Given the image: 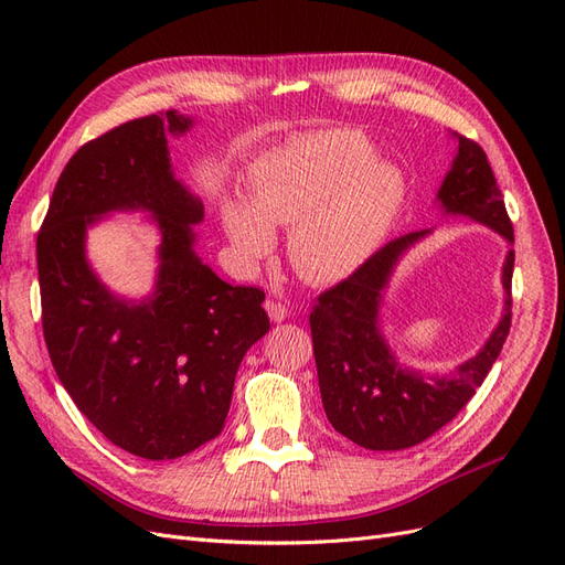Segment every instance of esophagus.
Masks as SVG:
<instances>
[{"label": "esophagus", "mask_w": 565, "mask_h": 565, "mask_svg": "<svg viewBox=\"0 0 565 565\" xmlns=\"http://www.w3.org/2000/svg\"><path fill=\"white\" fill-rule=\"evenodd\" d=\"M266 311L270 316L273 322H282L287 316H289V309L282 303V301H276V299H268L266 301Z\"/></svg>", "instance_id": "34e87169"}]
</instances>
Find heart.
I'll list each match as a JSON object with an SVG mask.
<instances>
[{"label":"heart","mask_w":565,"mask_h":565,"mask_svg":"<svg viewBox=\"0 0 565 565\" xmlns=\"http://www.w3.org/2000/svg\"><path fill=\"white\" fill-rule=\"evenodd\" d=\"M403 181L372 160V146L349 129L299 134L273 148L249 179V202L224 212L228 241L247 268L276 245L289 224L287 256L309 282H337L361 268L396 216Z\"/></svg>","instance_id":"heart-1"}]
</instances>
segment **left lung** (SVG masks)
Wrapping results in <instances>:
<instances>
[{
  "mask_svg": "<svg viewBox=\"0 0 565 565\" xmlns=\"http://www.w3.org/2000/svg\"><path fill=\"white\" fill-rule=\"evenodd\" d=\"M459 141L438 202L448 214L469 216L514 243V226L483 148L467 136ZM431 231L396 237L328 292L311 311L313 355L324 415L334 431L367 450L419 446L457 417L483 384L511 328V273L514 249L502 268L504 313L486 347L450 374L403 367L380 330L382 292L401 256Z\"/></svg>",
  "mask_w": 565,
  "mask_h": 565,
  "instance_id": "left-lung-1",
  "label": "left lung"
}]
</instances>
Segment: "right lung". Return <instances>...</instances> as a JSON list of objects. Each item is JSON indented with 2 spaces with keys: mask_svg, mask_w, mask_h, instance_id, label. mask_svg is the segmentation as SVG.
I'll return each mask as SVG.
<instances>
[{
  "mask_svg": "<svg viewBox=\"0 0 565 565\" xmlns=\"http://www.w3.org/2000/svg\"><path fill=\"white\" fill-rule=\"evenodd\" d=\"M177 110L84 143L58 177L38 233L42 330L61 384L96 429L143 459H177L216 438L247 349L270 322L259 287H233L195 254L202 202L174 177ZM148 211L161 228L157 289L115 298L86 262V228L110 211Z\"/></svg>",
  "mask_w": 565,
  "mask_h": 565,
  "instance_id": "1",
  "label": "right lung"
}]
</instances>
